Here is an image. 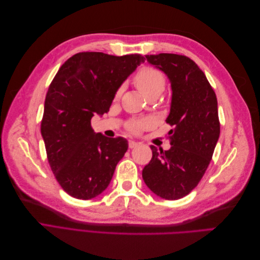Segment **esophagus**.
Masks as SVG:
<instances>
[{
    "label": "esophagus",
    "instance_id": "1",
    "mask_svg": "<svg viewBox=\"0 0 260 260\" xmlns=\"http://www.w3.org/2000/svg\"><path fill=\"white\" fill-rule=\"evenodd\" d=\"M138 145H139V143L136 142V141L129 140V147H130V148H135V147H137Z\"/></svg>",
    "mask_w": 260,
    "mask_h": 260
}]
</instances>
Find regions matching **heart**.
I'll return each mask as SVG.
<instances>
[{
    "instance_id": "1",
    "label": "heart",
    "mask_w": 260,
    "mask_h": 260,
    "mask_svg": "<svg viewBox=\"0 0 260 260\" xmlns=\"http://www.w3.org/2000/svg\"><path fill=\"white\" fill-rule=\"evenodd\" d=\"M135 84L137 88L144 94L145 98L149 95H159L165 88V77L158 69L153 67L141 68L135 76ZM121 90H118L116 96L120 95ZM146 124L145 121H136L129 125V129L133 132L139 131Z\"/></svg>"
}]
</instances>
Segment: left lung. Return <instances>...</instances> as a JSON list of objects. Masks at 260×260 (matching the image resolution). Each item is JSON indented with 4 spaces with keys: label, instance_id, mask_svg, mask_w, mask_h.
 Segmentation results:
<instances>
[{
    "label": "left lung",
    "instance_id": "left-lung-1",
    "mask_svg": "<svg viewBox=\"0 0 260 260\" xmlns=\"http://www.w3.org/2000/svg\"><path fill=\"white\" fill-rule=\"evenodd\" d=\"M171 85L166 121L170 149L151 146L153 157L142 171L145 184L165 200H179L199 184L208 167L220 135L216 94L195 62L183 55H146Z\"/></svg>",
    "mask_w": 260,
    "mask_h": 260
}]
</instances>
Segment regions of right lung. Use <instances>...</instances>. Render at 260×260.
Here are the masks:
<instances>
[{
	"mask_svg": "<svg viewBox=\"0 0 260 260\" xmlns=\"http://www.w3.org/2000/svg\"><path fill=\"white\" fill-rule=\"evenodd\" d=\"M144 60L140 54L78 53L50 84L41 135L53 174L73 198L94 199L111 183L128 141L95 133L91 119L109 111L118 89Z\"/></svg>",
	"mask_w": 260,
	"mask_h": 260,
	"instance_id": "obj_1",
	"label": "right lung"
}]
</instances>
